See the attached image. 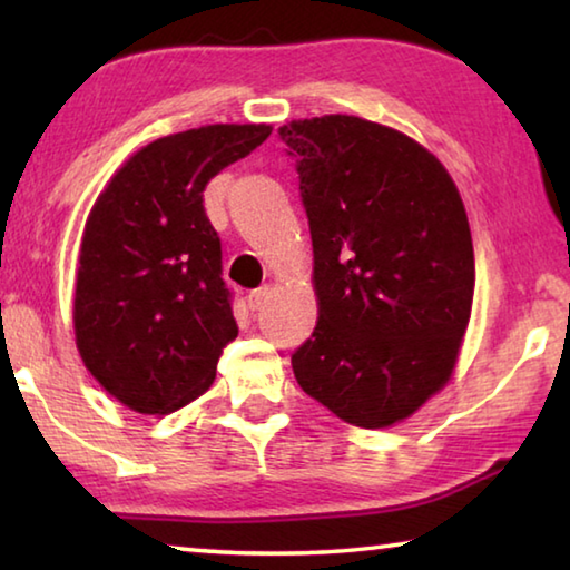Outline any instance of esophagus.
I'll return each mask as SVG.
<instances>
[{
	"instance_id": "1",
	"label": "esophagus",
	"mask_w": 570,
	"mask_h": 570,
	"mask_svg": "<svg viewBox=\"0 0 570 570\" xmlns=\"http://www.w3.org/2000/svg\"><path fill=\"white\" fill-rule=\"evenodd\" d=\"M268 296H272V286H268V284L254 288V292L248 294V306H250V312H256V308H262V306L268 302Z\"/></svg>"
}]
</instances>
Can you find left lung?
Masks as SVG:
<instances>
[{"label": "left lung", "instance_id": "1", "mask_svg": "<svg viewBox=\"0 0 570 570\" xmlns=\"http://www.w3.org/2000/svg\"><path fill=\"white\" fill-rule=\"evenodd\" d=\"M296 160L320 322L292 354L302 390L356 428H390L450 380L475 256L455 183L407 135L354 115L278 128Z\"/></svg>", "mask_w": 570, "mask_h": 570}]
</instances>
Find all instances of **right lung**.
I'll use <instances>...</instances> for the list:
<instances>
[{"mask_svg":"<svg viewBox=\"0 0 570 570\" xmlns=\"http://www.w3.org/2000/svg\"><path fill=\"white\" fill-rule=\"evenodd\" d=\"M272 125H206L150 142L100 193L85 224L75 336L115 400L166 414L204 394L238 336L208 180L246 158Z\"/></svg>","mask_w":570,"mask_h":570,"instance_id":"obj_1","label":"right lung"}]
</instances>
